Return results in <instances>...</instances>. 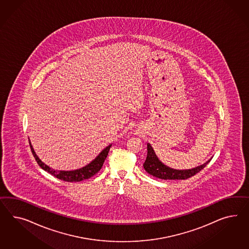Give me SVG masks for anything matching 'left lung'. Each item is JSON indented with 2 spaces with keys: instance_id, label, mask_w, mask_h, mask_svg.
Segmentation results:
<instances>
[{
  "instance_id": "1",
  "label": "left lung",
  "mask_w": 249,
  "mask_h": 249,
  "mask_svg": "<svg viewBox=\"0 0 249 249\" xmlns=\"http://www.w3.org/2000/svg\"><path fill=\"white\" fill-rule=\"evenodd\" d=\"M209 161L210 160L206 162L205 164H203L199 167H196L192 169H187V170H177V169L168 168L159 160V159L155 155L153 148H151V146L148 143V154H147L146 160L143 164V168L149 175L156 177L158 178L180 180V179H187L188 178H191L196 175V173L201 171L202 169L208 165Z\"/></svg>"
}]
</instances>
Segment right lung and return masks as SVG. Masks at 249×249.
<instances>
[{"mask_svg": "<svg viewBox=\"0 0 249 249\" xmlns=\"http://www.w3.org/2000/svg\"><path fill=\"white\" fill-rule=\"evenodd\" d=\"M30 147H31V150L33 152L35 160L37 161L38 165L43 170L47 171L51 175L53 176V177L61 179V180H63V181L79 182L91 178L92 176L97 174L101 170V168L103 166V163L107 158V153L109 151V148L111 147V145H109L107 148H104L100 153V155L95 159L94 160H92L89 164H88L87 166L80 168V169H77V170H73V171H57V170H54L53 168H49L47 165H45L43 162L40 161V159L37 157V155L35 154L31 142H30Z\"/></svg>", "mask_w": 249, "mask_h": 249, "instance_id": "right-lung-1", "label": "right lung"}]
</instances>
